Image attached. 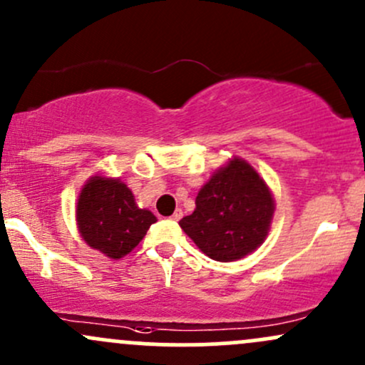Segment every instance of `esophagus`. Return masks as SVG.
Here are the masks:
<instances>
[{"label": "esophagus", "mask_w": 365, "mask_h": 365, "mask_svg": "<svg viewBox=\"0 0 365 365\" xmlns=\"http://www.w3.org/2000/svg\"><path fill=\"white\" fill-rule=\"evenodd\" d=\"M182 215H183V213H182V210H176L175 213L171 215V220H175V222H178V220L182 218Z\"/></svg>", "instance_id": "obj_1"}]
</instances>
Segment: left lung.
Segmentation results:
<instances>
[{
	"instance_id": "1",
	"label": "left lung",
	"mask_w": 365,
	"mask_h": 365,
	"mask_svg": "<svg viewBox=\"0 0 365 365\" xmlns=\"http://www.w3.org/2000/svg\"><path fill=\"white\" fill-rule=\"evenodd\" d=\"M274 199L259 175L242 159L220 168L195 197L194 213L180 227L204 255L235 262L265 241Z\"/></svg>"
}]
</instances>
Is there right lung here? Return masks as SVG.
I'll use <instances>...</instances> for the list:
<instances>
[{
  "label": "right lung",
  "mask_w": 365,
  "mask_h": 365,
  "mask_svg": "<svg viewBox=\"0 0 365 365\" xmlns=\"http://www.w3.org/2000/svg\"><path fill=\"white\" fill-rule=\"evenodd\" d=\"M83 239L93 250L118 259L138 246L155 216L140 210L119 180L95 176L83 187L76 207Z\"/></svg>",
  "instance_id": "obj_1"
}]
</instances>
